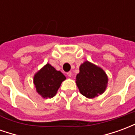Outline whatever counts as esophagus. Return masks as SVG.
Returning a JSON list of instances; mask_svg holds the SVG:
<instances>
[{
	"label": "esophagus",
	"instance_id": "esophagus-1",
	"mask_svg": "<svg viewBox=\"0 0 135 135\" xmlns=\"http://www.w3.org/2000/svg\"><path fill=\"white\" fill-rule=\"evenodd\" d=\"M71 75H72V74H71V71H69V72H68L67 73V76L70 78V77H71Z\"/></svg>",
	"mask_w": 135,
	"mask_h": 135
}]
</instances>
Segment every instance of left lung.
Returning a JSON list of instances; mask_svg holds the SVG:
<instances>
[{
	"label": "left lung",
	"instance_id": "8db88e82",
	"mask_svg": "<svg viewBox=\"0 0 135 135\" xmlns=\"http://www.w3.org/2000/svg\"><path fill=\"white\" fill-rule=\"evenodd\" d=\"M108 78L105 71L85 61L79 66L76 74V84L80 93L88 98H94L104 93L107 88Z\"/></svg>",
	"mask_w": 135,
	"mask_h": 135
}]
</instances>
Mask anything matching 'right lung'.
<instances>
[{
	"instance_id": "obj_1",
	"label": "right lung",
	"mask_w": 135,
	"mask_h": 135,
	"mask_svg": "<svg viewBox=\"0 0 135 135\" xmlns=\"http://www.w3.org/2000/svg\"><path fill=\"white\" fill-rule=\"evenodd\" d=\"M66 76L50 64H46L34 75L33 83L37 93L43 98H51L56 95Z\"/></svg>"
}]
</instances>
